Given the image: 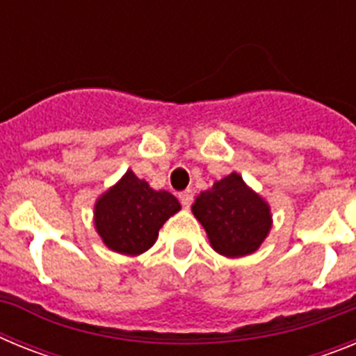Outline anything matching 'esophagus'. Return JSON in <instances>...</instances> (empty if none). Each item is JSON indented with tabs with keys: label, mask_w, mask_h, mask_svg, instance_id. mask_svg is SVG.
Segmentation results:
<instances>
[{
	"label": "esophagus",
	"mask_w": 356,
	"mask_h": 356,
	"mask_svg": "<svg viewBox=\"0 0 356 356\" xmlns=\"http://www.w3.org/2000/svg\"><path fill=\"white\" fill-rule=\"evenodd\" d=\"M178 197H180L181 205H184L185 209H187V207H191V203H193L194 194H193V191H191V188H187V191H184V193L178 194Z\"/></svg>",
	"instance_id": "esophagus-1"
}]
</instances>
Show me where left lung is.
Listing matches in <instances>:
<instances>
[{
    "instance_id": "left-lung-1",
    "label": "left lung",
    "mask_w": 356,
    "mask_h": 356,
    "mask_svg": "<svg viewBox=\"0 0 356 356\" xmlns=\"http://www.w3.org/2000/svg\"><path fill=\"white\" fill-rule=\"evenodd\" d=\"M193 212L205 228L213 250L232 259L259 250L271 229L269 207L246 187L237 172L201 193Z\"/></svg>"
}]
</instances>
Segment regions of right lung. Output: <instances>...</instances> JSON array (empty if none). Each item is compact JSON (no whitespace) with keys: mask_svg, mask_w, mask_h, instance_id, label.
<instances>
[{"mask_svg":"<svg viewBox=\"0 0 356 356\" xmlns=\"http://www.w3.org/2000/svg\"><path fill=\"white\" fill-rule=\"evenodd\" d=\"M180 203L168 191H153L131 171L96 203L94 222L110 250L139 254L153 246L159 229Z\"/></svg>","mask_w":356,"mask_h":356,"instance_id":"obj_1","label":"right lung"}]
</instances>
